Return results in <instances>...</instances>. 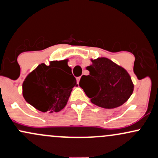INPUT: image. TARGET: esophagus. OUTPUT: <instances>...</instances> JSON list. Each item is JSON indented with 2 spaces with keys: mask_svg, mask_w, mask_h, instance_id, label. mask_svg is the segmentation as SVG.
Returning a JSON list of instances; mask_svg holds the SVG:
<instances>
[{
  "mask_svg": "<svg viewBox=\"0 0 158 158\" xmlns=\"http://www.w3.org/2000/svg\"><path fill=\"white\" fill-rule=\"evenodd\" d=\"M80 79H81V77H78V78H77V82H78V83H79V81H80Z\"/></svg>",
  "mask_w": 158,
  "mask_h": 158,
  "instance_id": "obj_1",
  "label": "esophagus"
}]
</instances>
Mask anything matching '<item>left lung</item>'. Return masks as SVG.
I'll use <instances>...</instances> for the list:
<instances>
[{
	"mask_svg": "<svg viewBox=\"0 0 158 158\" xmlns=\"http://www.w3.org/2000/svg\"><path fill=\"white\" fill-rule=\"evenodd\" d=\"M90 61L92 64L86 68L90 74L83 75L79 81V86L90 102L108 109L124 104L134 91L129 73L108 58L99 57Z\"/></svg>",
	"mask_w": 158,
	"mask_h": 158,
	"instance_id": "8db88e82",
	"label": "left lung"
}]
</instances>
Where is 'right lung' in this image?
<instances>
[{
    "mask_svg": "<svg viewBox=\"0 0 158 158\" xmlns=\"http://www.w3.org/2000/svg\"><path fill=\"white\" fill-rule=\"evenodd\" d=\"M68 59L52 61L50 64H39L27 76L23 81V97L29 104L37 110L49 113L59 112L67 105L72 88L77 85V79L65 73L71 71Z\"/></svg>",
    "mask_w": 158,
    "mask_h": 158,
    "instance_id": "add662e5",
    "label": "right lung"
}]
</instances>
